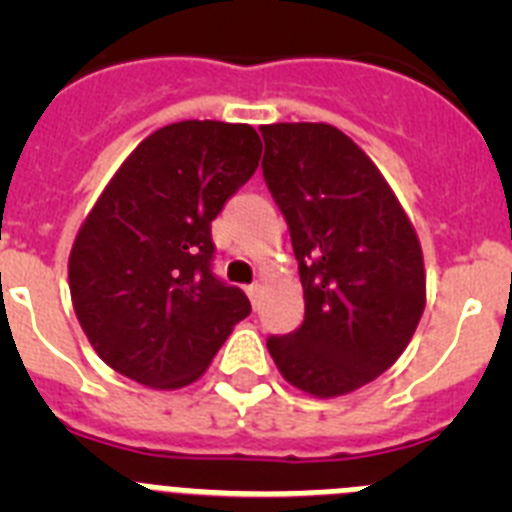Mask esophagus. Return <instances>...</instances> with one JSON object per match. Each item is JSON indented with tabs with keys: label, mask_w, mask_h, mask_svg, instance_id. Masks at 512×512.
<instances>
[{
	"label": "esophagus",
	"mask_w": 512,
	"mask_h": 512,
	"mask_svg": "<svg viewBox=\"0 0 512 512\" xmlns=\"http://www.w3.org/2000/svg\"><path fill=\"white\" fill-rule=\"evenodd\" d=\"M259 292H261V287L256 282L248 284V287H246V295H248V300H251L253 307H256V302H259Z\"/></svg>",
	"instance_id": "obj_1"
}]
</instances>
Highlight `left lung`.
<instances>
[{"label": "left lung", "mask_w": 512, "mask_h": 512, "mask_svg": "<svg viewBox=\"0 0 512 512\" xmlns=\"http://www.w3.org/2000/svg\"><path fill=\"white\" fill-rule=\"evenodd\" d=\"M264 182L287 220L305 320L266 348L282 377L315 397L387 372L425 307L418 235L354 140L325 122L264 125Z\"/></svg>", "instance_id": "left-lung-1"}]
</instances>
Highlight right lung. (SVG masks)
<instances>
[{
    "instance_id": "obj_1",
    "label": "right lung",
    "mask_w": 512,
    "mask_h": 512,
    "mask_svg": "<svg viewBox=\"0 0 512 512\" xmlns=\"http://www.w3.org/2000/svg\"><path fill=\"white\" fill-rule=\"evenodd\" d=\"M251 125L184 120L148 135L76 235L69 287L102 361L156 390L200 379L235 323L243 289L215 277L212 220L259 166Z\"/></svg>"
}]
</instances>
